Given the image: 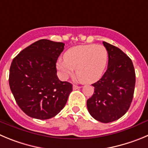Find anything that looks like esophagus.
I'll list each match as a JSON object with an SVG mask.
<instances>
[{
    "label": "esophagus",
    "instance_id": "1",
    "mask_svg": "<svg viewBox=\"0 0 148 148\" xmlns=\"http://www.w3.org/2000/svg\"><path fill=\"white\" fill-rule=\"evenodd\" d=\"M81 88L80 86H77V85H73V89L74 90H77V89H79Z\"/></svg>",
    "mask_w": 148,
    "mask_h": 148
}]
</instances>
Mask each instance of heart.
Returning a JSON list of instances; mask_svg holds the SVG:
<instances>
[{
    "instance_id": "heart-1",
    "label": "heart",
    "mask_w": 148,
    "mask_h": 148,
    "mask_svg": "<svg viewBox=\"0 0 148 148\" xmlns=\"http://www.w3.org/2000/svg\"><path fill=\"white\" fill-rule=\"evenodd\" d=\"M108 57V51L103 45H78L65 52L64 59L57 61V69L63 79L72 75L76 69V75L81 82L93 83L103 76Z\"/></svg>"
}]
</instances>
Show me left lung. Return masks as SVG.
I'll use <instances>...</instances> for the list:
<instances>
[{
    "mask_svg": "<svg viewBox=\"0 0 148 148\" xmlns=\"http://www.w3.org/2000/svg\"><path fill=\"white\" fill-rule=\"evenodd\" d=\"M108 51L107 70L95 83L87 101L90 115L99 122H112L126 113L134 96L136 75L132 60L121 49L103 41Z\"/></svg>",
    "mask_w": 148,
    "mask_h": 148,
    "instance_id": "1",
    "label": "left lung"
}]
</instances>
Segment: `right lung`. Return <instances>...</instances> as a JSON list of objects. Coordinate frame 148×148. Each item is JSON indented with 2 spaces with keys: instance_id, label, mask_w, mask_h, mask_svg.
Wrapping results in <instances>:
<instances>
[{
  "instance_id": "1",
  "label": "right lung",
  "mask_w": 148,
  "mask_h": 148,
  "mask_svg": "<svg viewBox=\"0 0 148 148\" xmlns=\"http://www.w3.org/2000/svg\"><path fill=\"white\" fill-rule=\"evenodd\" d=\"M64 44L41 39L13 59L9 86L15 101L27 115L39 120L55 117L63 109L72 85L59 80L56 62Z\"/></svg>"
}]
</instances>
